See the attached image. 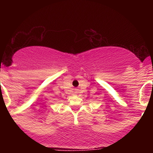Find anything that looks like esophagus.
Instances as JSON below:
<instances>
[{
	"label": "esophagus",
	"instance_id": "obj_1",
	"mask_svg": "<svg viewBox=\"0 0 153 153\" xmlns=\"http://www.w3.org/2000/svg\"><path fill=\"white\" fill-rule=\"evenodd\" d=\"M76 93H77V91H76Z\"/></svg>",
	"mask_w": 153,
	"mask_h": 153
}]
</instances>
